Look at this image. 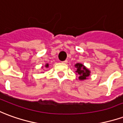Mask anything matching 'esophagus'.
I'll return each mask as SVG.
<instances>
[{
  "label": "esophagus",
  "mask_w": 123,
  "mask_h": 123,
  "mask_svg": "<svg viewBox=\"0 0 123 123\" xmlns=\"http://www.w3.org/2000/svg\"><path fill=\"white\" fill-rule=\"evenodd\" d=\"M62 62V63H64V64H67V63L68 62V61L67 60H65V61H64Z\"/></svg>",
  "instance_id": "34e87169"
}]
</instances>
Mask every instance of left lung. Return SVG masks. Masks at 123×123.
<instances>
[{"label": "left lung", "mask_w": 123, "mask_h": 123, "mask_svg": "<svg viewBox=\"0 0 123 123\" xmlns=\"http://www.w3.org/2000/svg\"><path fill=\"white\" fill-rule=\"evenodd\" d=\"M74 67L76 68V73L79 74V79L80 80H85L88 78V76H89L91 71L88 68H86L83 64L81 63H76Z\"/></svg>", "instance_id": "1"}]
</instances>
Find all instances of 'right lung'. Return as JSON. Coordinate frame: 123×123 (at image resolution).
<instances>
[{
    "label": "right lung",
    "mask_w": 123,
    "mask_h": 123,
    "mask_svg": "<svg viewBox=\"0 0 123 123\" xmlns=\"http://www.w3.org/2000/svg\"><path fill=\"white\" fill-rule=\"evenodd\" d=\"M45 67L46 68L49 67V64H46V65H45Z\"/></svg>",
    "instance_id": "add662e5"
}]
</instances>
